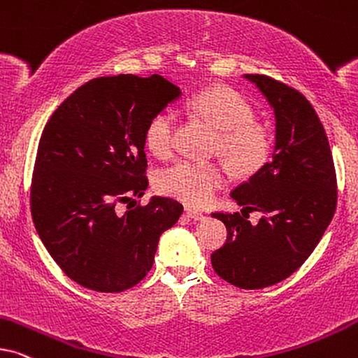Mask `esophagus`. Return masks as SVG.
Returning <instances> with one entry per match:
<instances>
[{"label": "esophagus", "mask_w": 358, "mask_h": 358, "mask_svg": "<svg viewBox=\"0 0 358 358\" xmlns=\"http://www.w3.org/2000/svg\"><path fill=\"white\" fill-rule=\"evenodd\" d=\"M184 212H185V215L189 217V219H194V220H202V219H206V215H203L202 212H199V210H196V208H192V207L185 206V207H184Z\"/></svg>", "instance_id": "obj_1"}]
</instances>
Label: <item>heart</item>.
Wrapping results in <instances>:
<instances>
[{
	"label": "heart",
	"mask_w": 358,
	"mask_h": 358,
	"mask_svg": "<svg viewBox=\"0 0 358 358\" xmlns=\"http://www.w3.org/2000/svg\"><path fill=\"white\" fill-rule=\"evenodd\" d=\"M189 110L217 129L215 151L225 157L235 174L258 173L270 159L273 133L255 120V110L240 92L230 87H210L189 101ZM176 117L161 111L148 123L145 143L152 155L168 157L174 151ZM227 182V169L217 161H180L164 171L159 187L187 206L202 207Z\"/></svg>",
	"instance_id": "b5f03b06"
}]
</instances>
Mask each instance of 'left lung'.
Segmentation results:
<instances>
[{
    "label": "left lung",
    "instance_id": "obj_1",
    "mask_svg": "<svg viewBox=\"0 0 358 358\" xmlns=\"http://www.w3.org/2000/svg\"><path fill=\"white\" fill-rule=\"evenodd\" d=\"M276 115V146L247 182L231 190L243 210L213 212L227 240L212 253L213 271L241 289H262L291 276L314 252L337 207V176L321 120L296 88L247 73ZM262 212L257 226L248 211Z\"/></svg>",
    "mask_w": 358,
    "mask_h": 358
}]
</instances>
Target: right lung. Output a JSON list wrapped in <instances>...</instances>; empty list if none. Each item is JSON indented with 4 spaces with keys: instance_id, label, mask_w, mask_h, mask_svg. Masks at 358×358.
<instances>
[{
    "instance_id": "add662e5",
    "label": "right lung",
    "mask_w": 358,
    "mask_h": 358,
    "mask_svg": "<svg viewBox=\"0 0 358 358\" xmlns=\"http://www.w3.org/2000/svg\"><path fill=\"white\" fill-rule=\"evenodd\" d=\"M180 90L131 73L83 83L41 134L31 179L37 235L66 275L87 289L122 292L150 273L157 241L182 213L169 197L127 210L148 187V123Z\"/></svg>"
}]
</instances>
